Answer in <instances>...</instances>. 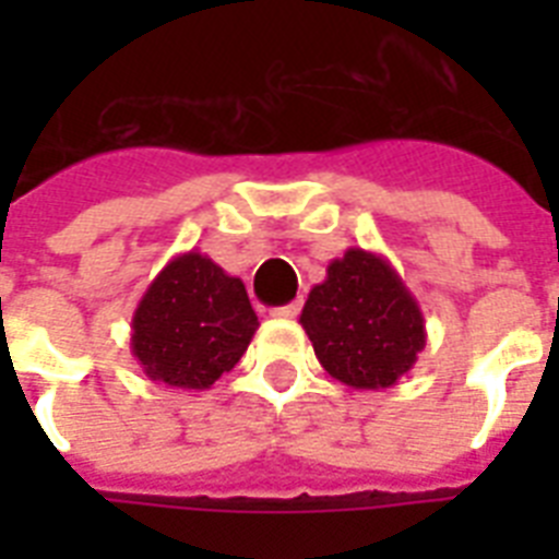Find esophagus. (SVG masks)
<instances>
[{"label": "esophagus", "instance_id": "1", "mask_svg": "<svg viewBox=\"0 0 559 559\" xmlns=\"http://www.w3.org/2000/svg\"><path fill=\"white\" fill-rule=\"evenodd\" d=\"M298 313H301V301H289V305L272 307L270 310L272 319H296Z\"/></svg>", "mask_w": 559, "mask_h": 559}]
</instances>
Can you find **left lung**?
<instances>
[{
	"instance_id": "obj_1",
	"label": "left lung",
	"mask_w": 559,
	"mask_h": 559,
	"mask_svg": "<svg viewBox=\"0 0 559 559\" xmlns=\"http://www.w3.org/2000/svg\"><path fill=\"white\" fill-rule=\"evenodd\" d=\"M301 328L316 359L350 389H391L426 345L417 298L382 254L350 246L310 289Z\"/></svg>"
}]
</instances>
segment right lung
Segmentation results:
<instances>
[{"label": "right lung", "instance_id": "add662e5", "mask_svg": "<svg viewBox=\"0 0 559 559\" xmlns=\"http://www.w3.org/2000/svg\"><path fill=\"white\" fill-rule=\"evenodd\" d=\"M130 328V350L147 380L205 391L240 362L258 316L243 281L191 249L151 281Z\"/></svg>", "mask_w": 559, "mask_h": 559}]
</instances>
